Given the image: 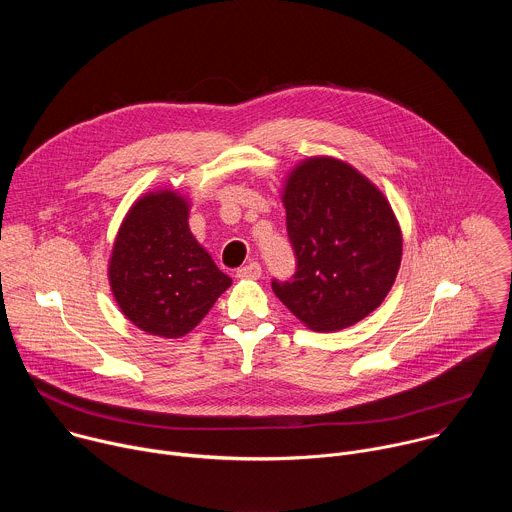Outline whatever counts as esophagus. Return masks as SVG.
<instances>
[{"mask_svg":"<svg viewBox=\"0 0 512 512\" xmlns=\"http://www.w3.org/2000/svg\"><path fill=\"white\" fill-rule=\"evenodd\" d=\"M239 279H259L261 277V265L257 261H251L237 269Z\"/></svg>","mask_w":512,"mask_h":512,"instance_id":"esophagus-1","label":"esophagus"}]
</instances>
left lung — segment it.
Wrapping results in <instances>:
<instances>
[{
  "mask_svg": "<svg viewBox=\"0 0 512 512\" xmlns=\"http://www.w3.org/2000/svg\"><path fill=\"white\" fill-rule=\"evenodd\" d=\"M291 281H271L281 304L316 332L348 328L377 310L395 283L403 237L383 192L350 164L300 162L281 192Z\"/></svg>",
  "mask_w": 512,
  "mask_h": 512,
  "instance_id": "obj_1",
  "label": "left lung"
}]
</instances>
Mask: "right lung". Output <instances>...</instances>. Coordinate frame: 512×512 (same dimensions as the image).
<instances>
[{"label": "right lung", "instance_id": "1", "mask_svg": "<svg viewBox=\"0 0 512 512\" xmlns=\"http://www.w3.org/2000/svg\"><path fill=\"white\" fill-rule=\"evenodd\" d=\"M188 212V198L170 188L143 194L123 218L109 259L123 316L162 338L188 334L233 283L190 233Z\"/></svg>", "mask_w": 512, "mask_h": 512}]
</instances>
